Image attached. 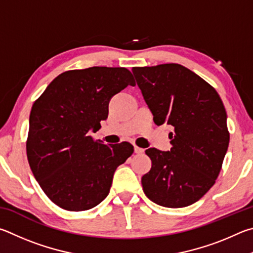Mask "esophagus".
I'll use <instances>...</instances> for the list:
<instances>
[{
  "label": "esophagus",
  "instance_id": "obj_1",
  "mask_svg": "<svg viewBox=\"0 0 253 253\" xmlns=\"http://www.w3.org/2000/svg\"><path fill=\"white\" fill-rule=\"evenodd\" d=\"M134 152L136 154H142L144 152V149L139 148V147H136V145H134Z\"/></svg>",
  "mask_w": 253,
  "mask_h": 253
}]
</instances>
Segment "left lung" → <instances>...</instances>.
<instances>
[{"label": "left lung", "mask_w": 253, "mask_h": 253, "mask_svg": "<svg viewBox=\"0 0 253 253\" xmlns=\"http://www.w3.org/2000/svg\"><path fill=\"white\" fill-rule=\"evenodd\" d=\"M157 126L173 127L172 148L145 153L152 167L141 183L150 200L166 208L188 207L209 191L229 147L227 112L215 88L176 63L132 68Z\"/></svg>", "instance_id": "left-lung-1"}]
</instances>
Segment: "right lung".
Instances as JSON below:
<instances>
[{
  "mask_svg": "<svg viewBox=\"0 0 253 253\" xmlns=\"http://www.w3.org/2000/svg\"><path fill=\"white\" fill-rule=\"evenodd\" d=\"M127 85L135 82L126 68L70 70L35 100L26 156L40 187L57 207L79 212L99 205L117 168L133 153L129 142L108 145L90 135L108 118L111 97Z\"/></svg>",
  "mask_w": 253,
  "mask_h": 253,
  "instance_id": "right-lung-1",
  "label": "right lung"
}]
</instances>
